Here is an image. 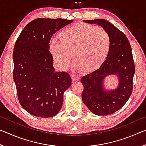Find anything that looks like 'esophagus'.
<instances>
[{
    "instance_id": "esophagus-1",
    "label": "esophagus",
    "mask_w": 146,
    "mask_h": 146,
    "mask_svg": "<svg viewBox=\"0 0 146 146\" xmlns=\"http://www.w3.org/2000/svg\"><path fill=\"white\" fill-rule=\"evenodd\" d=\"M71 78H72L73 82H76V81H78L79 80H80V77H79V76H78L71 75Z\"/></svg>"
}]
</instances>
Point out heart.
<instances>
[{
	"label": "heart",
	"instance_id": "obj_1",
	"mask_svg": "<svg viewBox=\"0 0 146 146\" xmlns=\"http://www.w3.org/2000/svg\"><path fill=\"white\" fill-rule=\"evenodd\" d=\"M59 37L53 38L49 49L58 68L66 70L73 60L75 69L91 73L99 69L110 55L111 40L102 28L77 23L62 29Z\"/></svg>",
	"mask_w": 146,
	"mask_h": 146
}]
</instances>
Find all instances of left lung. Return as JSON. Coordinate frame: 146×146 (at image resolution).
<instances>
[{"label":"left lung","instance_id":"1","mask_svg":"<svg viewBox=\"0 0 146 146\" xmlns=\"http://www.w3.org/2000/svg\"><path fill=\"white\" fill-rule=\"evenodd\" d=\"M84 22L102 26L110 35L111 48L99 69L81 78L84 86L82 101L93 114H113L124 106L133 91L135 64L131 47L125 34L108 21L95 19ZM110 74L117 75L119 86L114 90L106 91L103 86V79Z\"/></svg>","mask_w":146,"mask_h":146}]
</instances>
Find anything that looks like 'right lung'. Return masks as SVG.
Segmentation results:
<instances>
[{
	"instance_id": "obj_1",
	"label": "right lung",
	"mask_w": 146,
	"mask_h": 146,
	"mask_svg": "<svg viewBox=\"0 0 146 146\" xmlns=\"http://www.w3.org/2000/svg\"><path fill=\"white\" fill-rule=\"evenodd\" d=\"M72 22L35 19L23 29L15 44L13 75L17 96L22 107L35 117L57 114L62 106L64 91L71 86L68 73L55 71L49 44L53 34Z\"/></svg>"
}]
</instances>
